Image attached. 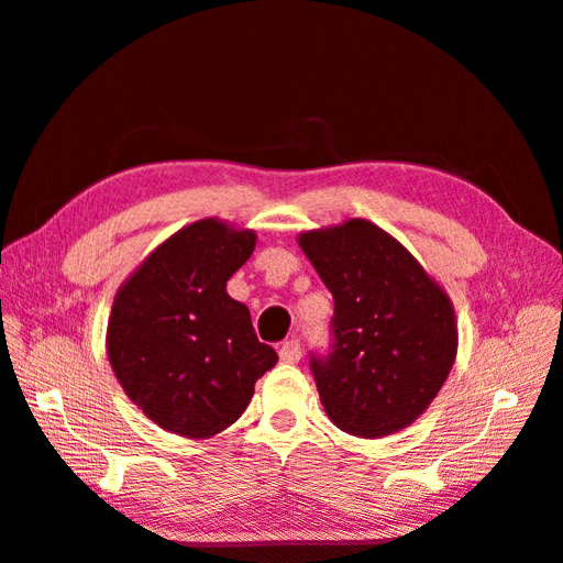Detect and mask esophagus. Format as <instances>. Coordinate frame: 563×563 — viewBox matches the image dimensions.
Masks as SVG:
<instances>
[{"label": "esophagus", "instance_id": "esophagus-1", "mask_svg": "<svg viewBox=\"0 0 563 563\" xmlns=\"http://www.w3.org/2000/svg\"><path fill=\"white\" fill-rule=\"evenodd\" d=\"M279 357L286 364H296L298 360H301V340H298V338L286 340L284 345H282V350H279Z\"/></svg>", "mask_w": 563, "mask_h": 563}]
</instances>
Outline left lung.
Masks as SVG:
<instances>
[{"label":"left lung","mask_w":563,"mask_h":563,"mask_svg":"<svg viewBox=\"0 0 563 563\" xmlns=\"http://www.w3.org/2000/svg\"><path fill=\"white\" fill-rule=\"evenodd\" d=\"M332 294V352L311 360L328 418L376 440L412 426L456 360L452 298L426 267L364 218L298 235Z\"/></svg>","instance_id":"8db88e82"}]
</instances>
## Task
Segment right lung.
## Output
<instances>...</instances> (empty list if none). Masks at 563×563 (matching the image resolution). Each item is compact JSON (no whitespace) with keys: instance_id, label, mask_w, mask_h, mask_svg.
Instances as JSON below:
<instances>
[{"instance_id":"1","label":"right lung","mask_w":563,"mask_h":563,"mask_svg":"<svg viewBox=\"0 0 563 563\" xmlns=\"http://www.w3.org/2000/svg\"><path fill=\"white\" fill-rule=\"evenodd\" d=\"M255 231L201 218L159 243L113 296L107 354L121 388L157 428L206 440L243 416L277 364L225 284Z\"/></svg>"}]
</instances>
